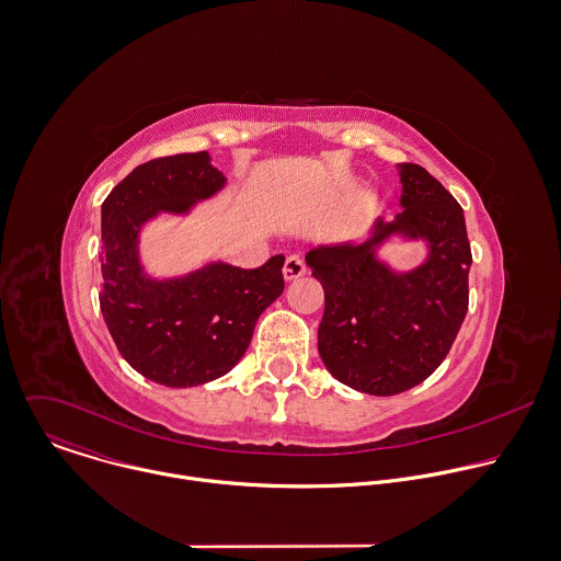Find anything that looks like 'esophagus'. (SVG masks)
I'll return each mask as SVG.
<instances>
[{
    "instance_id": "34e87169",
    "label": "esophagus",
    "mask_w": 561,
    "mask_h": 561,
    "mask_svg": "<svg viewBox=\"0 0 561 561\" xmlns=\"http://www.w3.org/2000/svg\"><path fill=\"white\" fill-rule=\"evenodd\" d=\"M306 273V264L299 255H288L286 262H284V279L286 282H293L297 277H301Z\"/></svg>"
}]
</instances>
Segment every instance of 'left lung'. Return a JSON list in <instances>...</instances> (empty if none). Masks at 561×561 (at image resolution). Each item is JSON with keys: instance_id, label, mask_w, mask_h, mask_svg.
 I'll return each mask as SVG.
<instances>
[{"instance_id": "left-lung-1", "label": "left lung", "mask_w": 561, "mask_h": 561, "mask_svg": "<svg viewBox=\"0 0 561 561\" xmlns=\"http://www.w3.org/2000/svg\"><path fill=\"white\" fill-rule=\"evenodd\" d=\"M398 170L396 220L378 218L360 244L317 247L306 255L325 293L321 360L339 382L369 396L424 382L448 356L470 301L472 251L461 205L422 165L398 163ZM391 234L424 239L427 260L396 274L375 255Z\"/></svg>"}]
</instances>
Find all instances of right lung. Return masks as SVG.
I'll use <instances>...</instances> for the list:
<instances>
[{
    "label": "right lung",
    "instance_id": "add662e5",
    "mask_svg": "<svg viewBox=\"0 0 561 561\" xmlns=\"http://www.w3.org/2000/svg\"><path fill=\"white\" fill-rule=\"evenodd\" d=\"M207 150L137 165L102 203L100 310L124 360L144 378L198 387L247 352L260 314L284 293V255L260 268L205 264L154 279L139 262V231L157 214H187L225 187Z\"/></svg>",
    "mask_w": 561,
    "mask_h": 561
}]
</instances>
